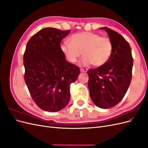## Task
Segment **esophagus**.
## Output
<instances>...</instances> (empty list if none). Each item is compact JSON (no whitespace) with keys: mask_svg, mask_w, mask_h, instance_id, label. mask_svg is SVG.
<instances>
[{"mask_svg":"<svg viewBox=\"0 0 148 148\" xmlns=\"http://www.w3.org/2000/svg\"><path fill=\"white\" fill-rule=\"evenodd\" d=\"M87 71H88V69H80V71H81V72H82V73L86 72Z\"/></svg>","mask_w":148,"mask_h":148,"instance_id":"1","label":"esophagus"}]
</instances>
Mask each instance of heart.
I'll return each mask as SVG.
<instances>
[{"label":"heart","instance_id":"b5f03b06","mask_svg":"<svg viewBox=\"0 0 148 148\" xmlns=\"http://www.w3.org/2000/svg\"><path fill=\"white\" fill-rule=\"evenodd\" d=\"M69 42L60 44V51L66 59L75 63L83 54L84 65L92 64L95 66L104 65L110 59L112 52V43L107 36L83 31L71 35Z\"/></svg>","mask_w":148,"mask_h":148}]
</instances>
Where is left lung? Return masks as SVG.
<instances>
[{
  "label": "left lung",
  "mask_w": 148,
  "mask_h": 148,
  "mask_svg": "<svg viewBox=\"0 0 148 148\" xmlns=\"http://www.w3.org/2000/svg\"><path fill=\"white\" fill-rule=\"evenodd\" d=\"M105 30L112 43V52L106 63L87 71L91 99L102 109L111 108L122 101L131 83L133 60L128 42L116 31Z\"/></svg>",
  "instance_id": "8db88e82"
}]
</instances>
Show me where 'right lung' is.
Wrapping results in <instances>:
<instances>
[{
  "instance_id": "add662e5",
  "label": "right lung",
  "mask_w": 148,
  "mask_h": 148,
  "mask_svg": "<svg viewBox=\"0 0 148 148\" xmlns=\"http://www.w3.org/2000/svg\"><path fill=\"white\" fill-rule=\"evenodd\" d=\"M70 32L43 28L26 47L25 81L34 102L45 111H59L68 104L70 84L79 75V67L66 61L60 51V42Z\"/></svg>"
}]
</instances>
